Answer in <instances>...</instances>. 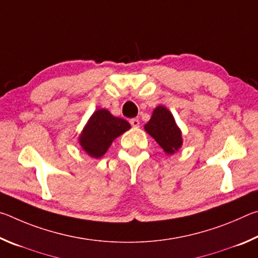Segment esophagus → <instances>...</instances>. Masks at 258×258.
Here are the masks:
<instances>
[{
  "mask_svg": "<svg viewBox=\"0 0 258 258\" xmlns=\"http://www.w3.org/2000/svg\"><path fill=\"white\" fill-rule=\"evenodd\" d=\"M130 123H131V125L133 126V127H139V126H140V121H139V119H137V118L131 119Z\"/></svg>",
  "mask_w": 258,
  "mask_h": 258,
  "instance_id": "obj_1",
  "label": "esophagus"
}]
</instances>
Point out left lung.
Wrapping results in <instances>:
<instances>
[{"label":"left lung","mask_w":258,"mask_h":258,"mask_svg":"<svg viewBox=\"0 0 258 258\" xmlns=\"http://www.w3.org/2000/svg\"><path fill=\"white\" fill-rule=\"evenodd\" d=\"M145 131L167 155L175 154L183 145L181 130L172 112L164 106L155 108L150 120L145 125Z\"/></svg>","instance_id":"8db88e82"}]
</instances>
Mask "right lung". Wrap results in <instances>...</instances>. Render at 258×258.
I'll return each mask as SVG.
<instances>
[{"label": "right lung", "instance_id": "right-lung-1", "mask_svg": "<svg viewBox=\"0 0 258 258\" xmlns=\"http://www.w3.org/2000/svg\"><path fill=\"white\" fill-rule=\"evenodd\" d=\"M131 128L127 120L111 115L107 109L95 110L78 137V143L92 158H101L116 138Z\"/></svg>", "mask_w": 258, "mask_h": 258}]
</instances>
